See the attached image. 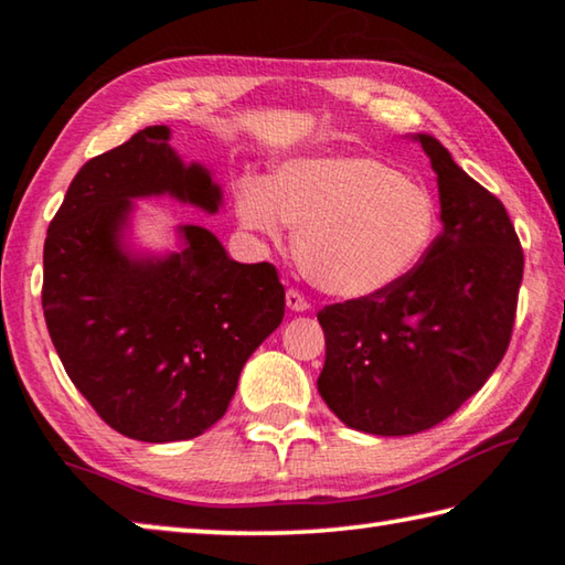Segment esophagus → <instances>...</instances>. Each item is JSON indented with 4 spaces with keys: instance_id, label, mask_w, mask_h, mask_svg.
Returning <instances> with one entry per match:
<instances>
[{
    "instance_id": "1",
    "label": "esophagus",
    "mask_w": 565,
    "mask_h": 565,
    "mask_svg": "<svg viewBox=\"0 0 565 565\" xmlns=\"http://www.w3.org/2000/svg\"><path fill=\"white\" fill-rule=\"evenodd\" d=\"M286 306H289V309L296 311V313H303L306 309H309V301H306L299 291L289 289V291H286Z\"/></svg>"
}]
</instances>
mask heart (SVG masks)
<instances>
[{
    "instance_id": "heart-1",
    "label": "heart",
    "mask_w": 565,
    "mask_h": 565,
    "mask_svg": "<svg viewBox=\"0 0 565 565\" xmlns=\"http://www.w3.org/2000/svg\"><path fill=\"white\" fill-rule=\"evenodd\" d=\"M242 224L266 236L296 226V259L317 289L339 299H371L424 262L438 209L424 184L388 161L327 151L281 161L269 179L236 181Z\"/></svg>"
}]
</instances>
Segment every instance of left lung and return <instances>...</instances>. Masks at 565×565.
Here are the masks:
<instances>
[{"label":"left lung","instance_id":"1","mask_svg":"<svg viewBox=\"0 0 565 565\" xmlns=\"http://www.w3.org/2000/svg\"><path fill=\"white\" fill-rule=\"evenodd\" d=\"M441 234L414 271L371 299L327 306L319 394L349 428L411 436L441 424L499 366L511 341L523 252L505 206L431 134Z\"/></svg>","mask_w":565,"mask_h":565}]
</instances>
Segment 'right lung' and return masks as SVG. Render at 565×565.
<instances>
[{
  "label": "right lung",
  "mask_w": 565,
  "mask_h": 565,
  "mask_svg": "<svg viewBox=\"0 0 565 565\" xmlns=\"http://www.w3.org/2000/svg\"><path fill=\"white\" fill-rule=\"evenodd\" d=\"M169 139L159 124L89 159L44 242L42 306L66 374L114 431L147 444L209 431L284 319L274 266L234 262L209 228L179 224L161 252L139 244L137 199L224 206L214 171Z\"/></svg>",
  "instance_id": "1"
}]
</instances>
